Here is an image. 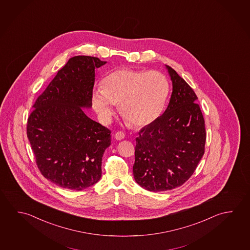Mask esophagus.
<instances>
[{"label": "esophagus", "instance_id": "obj_1", "mask_svg": "<svg viewBox=\"0 0 250 250\" xmlns=\"http://www.w3.org/2000/svg\"><path fill=\"white\" fill-rule=\"evenodd\" d=\"M114 136L116 140H123L125 137V134L123 131H117L115 133Z\"/></svg>", "mask_w": 250, "mask_h": 250}]
</instances>
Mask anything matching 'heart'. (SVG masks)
Returning a JSON list of instances; mask_svg holds the SVG:
<instances>
[{
  "instance_id": "obj_1",
  "label": "heart",
  "mask_w": 250,
  "mask_h": 250,
  "mask_svg": "<svg viewBox=\"0 0 250 250\" xmlns=\"http://www.w3.org/2000/svg\"><path fill=\"white\" fill-rule=\"evenodd\" d=\"M102 88L93 92L92 104L102 123L110 121L114 105H119L128 123L145 126L157 120L164 110L169 83L158 71L121 69L105 77Z\"/></svg>"
}]
</instances>
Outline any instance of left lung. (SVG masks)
<instances>
[{
	"instance_id": "left-lung-1",
	"label": "left lung",
	"mask_w": 250,
	"mask_h": 250,
	"mask_svg": "<svg viewBox=\"0 0 250 250\" xmlns=\"http://www.w3.org/2000/svg\"><path fill=\"white\" fill-rule=\"evenodd\" d=\"M166 66L173 86L168 107L136 139L133 173L136 183L150 191L171 190L187 182L203 157L207 139L196 93Z\"/></svg>"
}]
</instances>
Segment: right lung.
Here are the masks:
<instances>
[{"mask_svg": "<svg viewBox=\"0 0 250 250\" xmlns=\"http://www.w3.org/2000/svg\"><path fill=\"white\" fill-rule=\"evenodd\" d=\"M106 63L90 56L71 58L28 117L27 136L38 169L64 189L83 190L102 177L110 129L88 118L82 107L92 106L94 69Z\"/></svg>", "mask_w": 250, "mask_h": 250, "instance_id": "obj_1", "label": "right lung"}]
</instances>
